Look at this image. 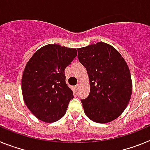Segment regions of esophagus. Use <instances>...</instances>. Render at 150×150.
Returning <instances> with one entry per match:
<instances>
[{
    "instance_id": "1",
    "label": "esophagus",
    "mask_w": 150,
    "mask_h": 150,
    "mask_svg": "<svg viewBox=\"0 0 150 150\" xmlns=\"http://www.w3.org/2000/svg\"><path fill=\"white\" fill-rule=\"evenodd\" d=\"M79 86H80V85H79V84H77V85H76V86H75V88H76V91H77V90L79 89Z\"/></svg>"
}]
</instances>
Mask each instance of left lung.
Segmentation results:
<instances>
[{
    "label": "left lung",
    "instance_id": "obj_1",
    "mask_svg": "<svg viewBox=\"0 0 150 150\" xmlns=\"http://www.w3.org/2000/svg\"><path fill=\"white\" fill-rule=\"evenodd\" d=\"M77 50L89 79V95L81 100L85 114L95 122H110L122 113L132 96L128 64L113 46L104 42Z\"/></svg>",
    "mask_w": 150,
    "mask_h": 150
}]
</instances>
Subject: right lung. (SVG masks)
Instances as JSON below:
<instances>
[{
    "instance_id": "obj_1",
    "label": "right lung",
    "mask_w": 150,
    "mask_h": 150,
    "mask_svg": "<svg viewBox=\"0 0 150 150\" xmlns=\"http://www.w3.org/2000/svg\"><path fill=\"white\" fill-rule=\"evenodd\" d=\"M76 55V49L48 44L40 48L26 64L22 78V96L38 120L54 122L66 113L74 95L65 83L64 69Z\"/></svg>"
}]
</instances>
